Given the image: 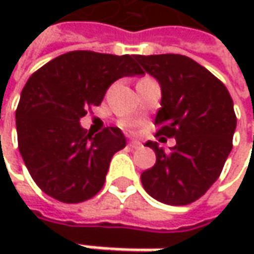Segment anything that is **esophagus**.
<instances>
[{
  "mask_svg": "<svg viewBox=\"0 0 254 254\" xmlns=\"http://www.w3.org/2000/svg\"><path fill=\"white\" fill-rule=\"evenodd\" d=\"M129 147H130L132 150H136V148L141 147V142H139V141H129Z\"/></svg>",
  "mask_w": 254,
  "mask_h": 254,
  "instance_id": "obj_1",
  "label": "esophagus"
}]
</instances>
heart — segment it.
<instances>
[{"instance_id": "heart-1", "label": "heart", "mask_w": 254, "mask_h": 254, "mask_svg": "<svg viewBox=\"0 0 254 254\" xmlns=\"http://www.w3.org/2000/svg\"><path fill=\"white\" fill-rule=\"evenodd\" d=\"M125 125H127V127H132V125H133V122H132V121H127V122H125Z\"/></svg>"}]
</instances>
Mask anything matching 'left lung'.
<instances>
[{"label": "left lung", "instance_id": "8db88e82", "mask_svg": "<svg viewBox=\"0 0 254 254\" xmlns=\"http://www.w3.org/2000/svg\"><path fill=\"white\" fill-rule=\"evenodd\" d=\"M142 73L162 88L154 125L160 141L175 138L165 151L157 142L145 145L156 153L153 168L141 174L144 190L157 201L185 206L198 200L219 178L232 150L237 127L227 86L206 67L181 54L136 56Z\"/></svg>", "mask_w": 254, "mask_h": 254}]
</instances>
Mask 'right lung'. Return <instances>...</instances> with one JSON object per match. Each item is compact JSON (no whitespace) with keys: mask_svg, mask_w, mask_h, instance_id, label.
I'll return each mask as SVG.
<instances>
[{"mask_svg":"<svg viewBox=\"0 0 254 254\" xmlns=\"http://www.w3.org/2000/svg\"><path fill=\"white\" fill-rule=\"evenodd\" d=\"M141 73L135 56L70 51L29 77L16 110L17 142L45 194L82 203L103 188L113 154L127 145L125 135L116 127L86 135L79 121L101 104L115 80Z\"/></svg>","mask_w":254,"mask_h":254,"instance_id":"right-lung-1","label":"right lung"}]
</instances>
